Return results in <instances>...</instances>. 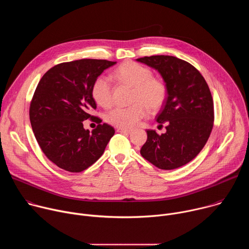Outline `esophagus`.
Listing matches in <instances>:
<instances>
[{"mask_svg": "<svg viewBox=\"0 0 249 249\" xmlns=\"http://www.w3.org/2000/svg\"><path fill=\"white\" fill-rule=\"evenodd\" d=\"M117 132L119 133H131L132 132V129H129V128H117Z\"/></svg>", "mask_w": 249, "mask_h": 249, "instance_id": "obj_1", "label": "esophagus"}]
</instances>
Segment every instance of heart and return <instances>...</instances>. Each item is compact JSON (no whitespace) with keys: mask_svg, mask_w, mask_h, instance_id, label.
I'll list each match as a JSON object with an SVG mask.
<instances>
[{"mask_svg":"<svg viewBox=\"0 0 249 249\" xmlns=\"http://www.w3.org/2000/svg\"><path fill=\"white\" fill-rule=\"evenodd\" d=\"M115 75L121 83L133 88L131 102L134 104L127 107L117 106L109 110L105 115L109 124L118 128H131L148 115L150 108L157 111L164 105L168 94L167 86L162 80L153 77L148 67L125 62L116 69ZM91 96L102 107H109L113 100L110 78L104 75L97 77L91 87Z\"/></svg>","mask_w":249,"mask_h":249,"instance_id":"heart-1","label":"heart"}]
</instances>
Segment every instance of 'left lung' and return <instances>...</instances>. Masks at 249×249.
Returning <instances> with one entry per match:
<instances>
[{
	"instance_id": "obj_1",
	"label": "left lung",
	"mask_w": 249,
	"mask_h": 249,
	"mask_svg": "<svg viewBox=\"0 0 249 249\" xmlns=\"http://www.w3.org/2000/svg\"><path fill=\"white\" fill-rule=\"evenodd\" d=\"M158 70L168 89L157 121L164 134L147 130L140 153L155 166L170 170L191 161L206 145L214 126V102L203 76L190 63L167 55L139 58Z\"/></svg>"
}]
</instances>
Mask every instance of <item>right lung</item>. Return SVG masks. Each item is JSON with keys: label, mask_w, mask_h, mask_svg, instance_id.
Segmentation results:
<instances>
[{"label": "right lung", "mask_w": 249, "mask_h": 249, "mask_svg": "<svg viewBox=\"0 0 249 249\" xmlns=\"http://www.w3.org/2000/svg\"><path fill=\"white\" fill-rule=\"evenodd\" d=\"M116 62L82 59L58 64L39 81L29 106V119L37 143L58 167L81 172L103 154L114 135L112 126L90 114L96 108L91 96L94 80ZM90 119L99 125L91 132L83 128Z\"/></svg>", "instance_id": "1"}]
</instances>
